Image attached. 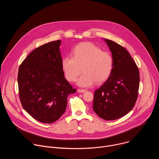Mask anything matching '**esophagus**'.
Returning a JSON list of instances; mask_svg holds the SVG:
<instances>
[{"label":"esophagus","mask_w":159,"mask_h":159,"mask_svg":"<svg viewBox=\"0 0 159 159\" xmlns=\"http://www.w3.org/2000/svg\"><path fill=\"white\" fill-rule=\"evenodd\" d=\"M86 91H87V90H85V89H77V92L79 93H85Z\"/></svg>","instance_id":"esophagus-1"}]
</instances>
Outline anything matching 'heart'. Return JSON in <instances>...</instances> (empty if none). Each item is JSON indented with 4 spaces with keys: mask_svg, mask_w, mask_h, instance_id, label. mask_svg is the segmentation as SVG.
I'll return each mask as SVG.
<instances>
[{
    "mask_svg": "<svg viewBox=\"0 0 159 159\" xmlns=\"http://www.w3.org/2000/svg\"><path fill=\"white\" fill-rule=\"evenodd\" d=\"M113 66L112 55L89 42L77 44L72 51V56H65L61 60L62 70L69 81L76 80L82 67L83 74L77 80V84L81 87L104 82L111 75Z\"/></svg>",
    "mask_w": 159,
    "mask_h": 159,
    "instance_id": "1",
    "label": "heart"
}]
</instances>
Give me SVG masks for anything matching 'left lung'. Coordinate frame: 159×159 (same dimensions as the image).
I'll return each mask as SVG.
<instances>
[{
  "label": "left lung",
  "instance_id": "left-lung-1",
  "mask_svg": "<svg viewBox=\"0 0 159 159\" xmlns=\"http://www.w3.org/2000/svg\"><path fill=\"white\" fill-rule=\"evenodd\" d=\"M114 58L109 78L94 92L93 109L105 120L120 118L133 109L140 84L139 70L129 52L115 41L104 39Z\"/></svg>",
  "mask_w": 159,
  "mask_h": 159
}]
</instances>
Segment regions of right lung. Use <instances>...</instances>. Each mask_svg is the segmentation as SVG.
Masks as SVG:
<instances>
[{
  "label": "right lung",
  "instance_id": "add662e5",
  "mask_svg": "<svg viewBox=\"0 0 159 159\" xmlns=\"http://www.w3.org/2000/svg\"><path fill=\"white\" fill-rule=\"evenodd\" d=\"M61 41L44 44L20 64L17 76L21 104L28 114L43 123H52L65 111L67 98L76 89L64 77L60 51Z\"/></svg>",
  "mask_w": 159,
  "mask_h": 159
}]
</instances>
